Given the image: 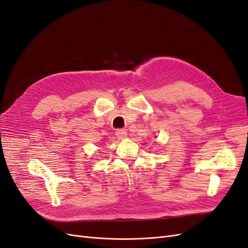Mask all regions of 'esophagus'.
I'll use <instances>...</instances> for the list:
<instances>
[{
	"instance_id": "34e87169",
	"label": "esophagus",
	"mask_w": 248,
	"mask_h": 248,
	"mask_svg": "<svg viewBox=\"0 0 248 248\" xmlns=\"http://www.w3.org/2000/svg\"><path fill=\"white\" fill-rule=\"evenodd\" d=\"M116 136H117V138H118L119 140H123V139H125V138L127 137V131H126V129H123V128L117 129Z\"/></svg>"
}]
</instances>
